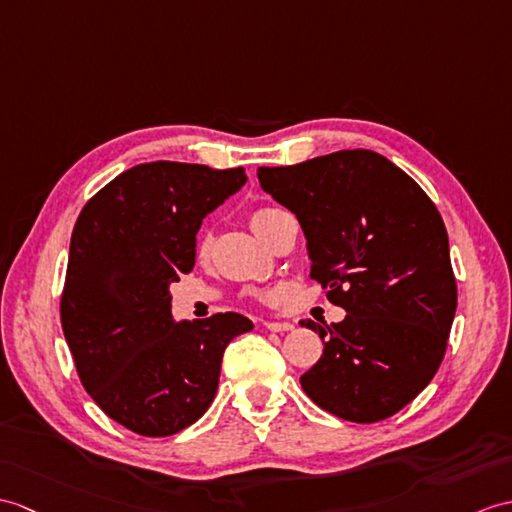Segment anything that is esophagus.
<instances>
[{
	"instance_id": "obj_1",
	"label": "esophagus",
	"mask_w": 512,
	"mask_h": 512,
	"mask_svg": "<svg viewBox=\"0 0 512 512\" xmlns=\"http://www.w3.org/2000/svg\"><path fill=\"white\" fill-rule=\"evenodd\" d=\"M264 327L270 329V331H290V329H294V325L288 323V320H264Z\"/></svg>"
}]
</instances>
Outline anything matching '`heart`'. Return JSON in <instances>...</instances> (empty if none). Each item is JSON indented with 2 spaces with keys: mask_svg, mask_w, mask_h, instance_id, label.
<instances>
[{
  "mask_svg": "<svg viewBox=\"0 0 512 512\" xmlns=\"http://www.w3.org/2000/svg\"><path fill=\"white\" fill-rule=\"evenodd\" d=\"M277 211H281V209L270 207V205L255 207L251 213H248V224H251V229H253L257 235H261V231L266 229V224L270 222V218L275 216ZM209 251H211V235L205 231V233L198 235L196 255H198V259H205V257L209 255Z\"/></svg>",
  "mask_w": 512,
  "mask_h": 512,
  "instance_id": "obj_1",
  "label": "heart"
}]
</instances>
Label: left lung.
<instances>
[{"label": "left lung", "instance_id": "1", "mask_svg": "<svg viewBox=\"0 0 512 512\" xmlns=\"http://www.w3.org/2000/svg\"><path fill=\"white\" fill-rule=\"evenodd\" d=\"M259 183L301 222L310 277L347 310L320 327V360L301 375L316 406L353 423L397 414L432 382L447 349L458 288L441 213L412 178L373 150H340Z\"/></svg>", "mask_w": 512, "mask_h": 512}]
</instances>
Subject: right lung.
Segmentation results:
<instances>
[{
  "instance_id": "add662e5",
  "label": "right lung",
  "mask_w": 512,
  "mask_h": 512,
  "mask_svg": "<svg viewBox=\"0 0 512 512\" xmlns=\"http://www.w3.org/2000/svg\"><path fill=\"white\" fill-rule=\"evenodd\" d=\"M246 183L244 168L154 161L89 198L69 244L61 325L82 386L126 430L172 436L218 390L227 344L251 331L242 314L174 323L170 283L196 261L202 218Z\"/></svg>"
}]
</instances>
